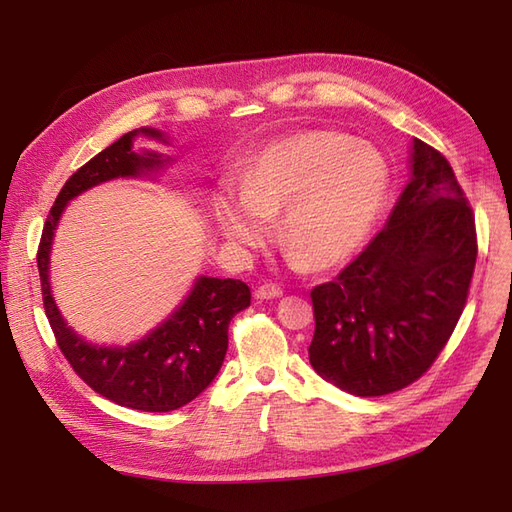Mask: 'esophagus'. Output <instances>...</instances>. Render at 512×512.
<instances>
[{"label":"esophagus","instance_id":"34e87169","mask_svg":"<svg viewBox=\"0 0 512 512\" xmlns=\"http://www.w3.org/2000/svg\"><path fill=\"white\" fill-rule=\"evenodd\" d=\"M282 294H284V290L277 284H262L256 288V299H260V301L277 299V297H282Z\"/></svg>","mask_w":512,"mask_h":512}]
</instances>
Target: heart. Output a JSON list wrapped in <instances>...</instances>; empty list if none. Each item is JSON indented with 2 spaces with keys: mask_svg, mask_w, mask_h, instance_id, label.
Masks as SVG:
<instances>
[{
  "mask_svg": "<svg viewBox=\"0 0 512 512\" xmlns=\"http://www.w3.org/2000/svg\"><path fill=\"white\" fill-rule=\"evenodd\" d=\"M391 190L382 153L348 134L303 130L262 147L241 188H224L215 215L228 241L260 247L282 213V241L297 262L316 269L344 265L367 241Z\"/></svg>",
  "mask_w": 512,
  "mask_h": 512,
  "instance_id": "1",
  "label": "heart"
}]
</instances>
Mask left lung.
Here are the masks:
<instances>
[{"mask_svg":"<svg viewBox=\"0 0 512 512\" xmlns=\"http://www.w3.org/2000/svg\"><path fill=\"white\" fill-rule=\"evenodd\" d=\"M476 252L474 211L451 164L414 138L412 181L389 222L333 282L309 294V363L356 397L406 389L451 339Z\"/></svg>","mask_w":512,"mask_h":512,"instance_id":"1","label":"left lung"}]
</instances>
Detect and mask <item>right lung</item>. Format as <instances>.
I'll return each mask as SVG.
<instances>
[{
  "instance_id": "right-lung-1",
  "label": "right lung",
  "mask_w": 512,
  "mask_h": 512,
  "mask_svg": "<svg viewBox=\"0 0 512 512\" xmlns=\"http://www.w3.org/2000/svg\"><path fill=\"white\" fill-rule=\"evenodd\" d=\"M136 132L123 134L64 183L51 213L46 215L36 258L46 318L61 354L66 356L76 376L117 406L143 412H170L190 404L218 376L228 350V324L245 307H250L252 292L247 284L230 277H198L190 297L177 312L128 348H98L76 337L59 316L49 286L53 230L68 200L102 181L134 177L162 166L158 153L147 151L138 156L132 151ZM141 132L162 138L158 130L141 128Z\"/></svg>"
}]
</instances>
